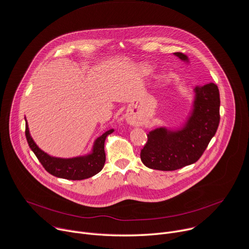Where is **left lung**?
Listing matches in <instances>:
<instances>
[{
    "label": "left lung",
    "mask_w": 249,
    "mask_h": 249,
    "mask_svg": "<svg viewBox=\"0 0 249 249\" xmlns=\"http://www.w3.org/2000/svg\"><path fill=\"white\" fill-rule=\"evenodd\" d=\"M182 60L187 55L175 53ZM194 110L186 126L171 132L158 128L147 135L141 150L142 162L146 167L173 171L196 162L214 137L220 122V94L214 83L196 86Z\"/></svg>",
    "instance_id": "8db88e82"
}]
</instances>
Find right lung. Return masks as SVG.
Returning <instances> with one entry per match:
<instances>
[{
    "mask_svg": "<svg viewBox=\"0 0 249 249\" xmlns=\"http://www.w3.org/2000/svg\"><path fill=\"white\" fill-rule=\"evenodd\" d=\"M112 132L113 130L110 129L96 140L93 153L83 157L64 159L52 157L41 150L32 140L29 134L27 123L25 126V136L27 142L46 171H48L53 176L73 181L84 180L93 177L104 168L106 162L105 141L106 138Z\"/></svg>",
    "mask_w": 249,
    "mask_h": 249,
    "instance_id": "obj_1",
    "label": "right lung"
}]
</instances>
